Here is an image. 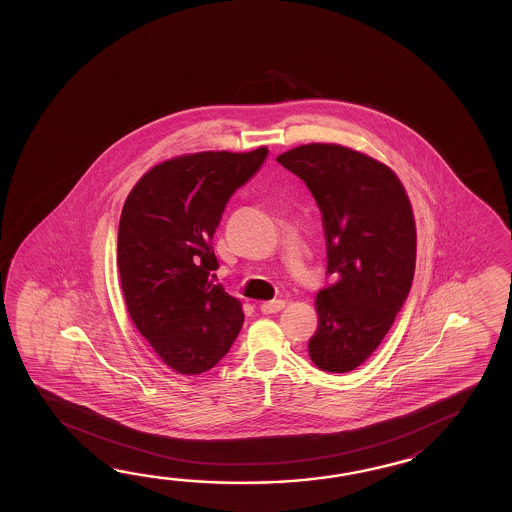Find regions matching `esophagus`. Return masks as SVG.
I'll list each match as a JSON object with an SVG mask.
<instances>
[{
  "instance_id": "esophagus-1",
  "label": "esophagus",
  "mask_w": 512,
  "mask_h": 512,
  "mask_svg": "<svg viewBox=\"0 0 512 512\" xmlns=\"http://www.w3.org/2000/svg\"><path fill=\"white\" fill-rule=\"evenodd\" d=\"M283 307H285V302H283V300H271V302H263V304L260 305L261 313H263V315L278 313V311H282Z\"/></svg>"
}]
</instances>
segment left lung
Wrapping results in <instances>:
<instances>
[{
    "instance_id": "obj_1",
    "label": "left lung",
    "mask_w": 512,
    "mask_h": 512,
    "mask_svg": "<svg viewBox=\"0 0 512 512\" xmlns=\"http://www.w3.org/2000/svg\"><path fill=\"white\" fill-rule=\"evenodd\" d=\"M315 197L326 234L327 274L316 294L309 357L348 373L379 348L414 282V212L392 168L340 144H304L276 159Z\"/></svg>"
}]
</instances>
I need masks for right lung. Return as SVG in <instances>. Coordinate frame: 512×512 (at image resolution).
Segmentation results:
<instances>
[{
    "label": "right lung",
    "instance_id": "obj_1",
    "mask_svg": "<svg viewBox=\"0 0 512 512\" xmlns=\"http://www.w3.org/2000/svg\"><path fill=\"white\" fill-rule=\"evenodd\" d=\"M269 150L199 152L153 166L126 197L119 223L120 285L131 320L179 375H199L229 353L243 326L238 298L208 280L212 238L230 196Z\"/></svg>",
    "mask_w": 512,
    "mask_h": 512
}]
</instances>
